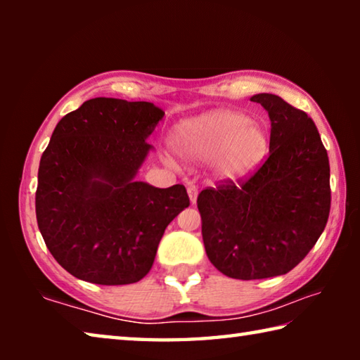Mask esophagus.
Listing matches in <instances>:
<instances>
[{"label":"esophagus","mask_w":360,"mask_h":360,"mask_svg":"<svg viewBox=\"0 0 360 360\" xmlns=\"http://www.w3.org/2000/svg\"><path fill=\"white\" fill-rule=\"evenodd\" d=\"M187 193H188V198H191V203L192 205L197 202V195H198V188L197 187L192 186V184H188L187 186Z\"/></svg>","instance_id":"1"}]
</instances>
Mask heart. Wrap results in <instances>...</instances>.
<instances>
[{"mask_svg":"<svg viewBox=\"0 0 360 360\" xmlns=\"http://www.w3.org/2000/svg\"><path fill=\"white\" fill-rule=\"evenodd\" d=\"M173 148L188 160H216L224 176H241L265 160L270 139L265 129L246 114L216 111L176 127Z\"/></svg>","mask_w":360,"mask_h":360,"instance_id":"b5f03b06","label":"heart"}]
</instances>
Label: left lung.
I'll return each mask as SVG.
<instances>
[{"label":"left lung","instance_id":"8db88e82","mask_svg":"<svg viewBox=\"0 0 360 360\" xmlns=\"http://www.w3.org/2000/svg\"><path fill=\"white\" fill-rule=\"evenodd\" d=\"M271 120L270 154L245 179L198 193L206 255L225 276L285 275L311 251L330 212V167L309 115L273 94L254 95Z\"/></svg>","mask_w":360,"mask_h":360}]
</instances>
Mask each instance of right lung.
<instances>
[{"label": "right lung", "mask_w": 360, "mask_h": 360, "mask_svg": "<svg viewBox=\"0 0 360 360\" xmlns=\"http://www.w3.org/2000/svg\"><path fill=\"white\" fill-rule=\"evenodd\" d=\"M165 112L148 101L92 98L66 114L42 152L36 219L66 271L101 285L138 283L168 224L187 208L186 187L135 181Z\"/></svg>", "instance_id": "1"}]
</instances>
